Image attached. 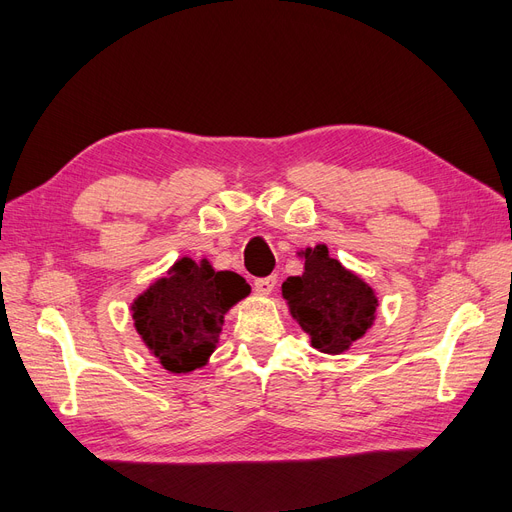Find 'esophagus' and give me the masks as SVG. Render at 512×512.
Segmentation results:
<instances>
[{"label":"esophagus","mask_w":512,"mask_h":512,"mask_svg":"<svg viewBox=\"0 0 512 512\" xmlns=\"http://www.w3.org/2000/svg\"><path fill=\"white\" fill-rule=\"evenodd\" d=\"M274 287H276V276L272 274V276H263V278H257L255 280V291L259 293V295H270L272 291H274Z\"/></svg>","instance_id":"1"}]
</instances>
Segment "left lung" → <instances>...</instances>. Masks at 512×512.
Listing matches in <instances>:
<instances>
[{"mask_svg": "<svg viewBox=\"0 0 512 512\" xmlns=\"http://www.w3.org/2000/svg\"><path fill=\"white\" fill-rule=\"evenodd\" d=\"M300 255L304 272L283 283L291 317L308 334L312 349L327 355L349 351L374 325L376 291L329 255L325 244L308 246Z\"/></svg>", "mask_w": 512, "mask_h": 512, "instance_id": "1", "label": "left lung"}]
</instances>
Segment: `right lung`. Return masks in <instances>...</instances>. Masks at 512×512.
Segmentation results:
<instances>
[{
    "mask_svg": "<svg viewBox=\"0 0 512 512\" xmlns=\"http://www.w3.org/2000/svg\"><path fill=\"white\" fill-rule=\"evenodd\" d=\"M249 293L251 287L240 274L217 272L206 257H180L166 276L131 302V319L163 368L189 374L208 364L229 308Z\"/></svg>",
    "mask_w": 512,
    "mask_h": 512,
    "instance_id": "right-lung-1",
    "label": "right lung"
}]
</instances>
